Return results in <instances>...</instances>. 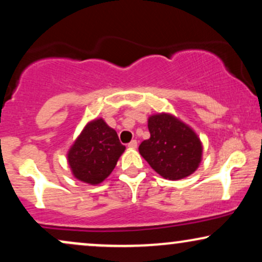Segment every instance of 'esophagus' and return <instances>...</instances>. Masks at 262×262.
Listing matches in <instances>:
<instances>
[{
	"instance_id": "obj_1",
	"label": "esophagus",
	"mask_w": 262,
	"mask_h": 262,
	"mask_svg": "<svg viewBox=\"0 0 262 262\" xmlns=\"http://www.w3.org/2000/svg\"><path fill=\"white\" fill-rule=\"evenodd\" d=\"M137 146H138V141L137 140H132L130 143L128 144L129 149H137Z\"/></svg>"
}]
</instances>
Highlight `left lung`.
<instances>
[{
	"label": "left lung",
	"instance_id": "8db88e82",
	"mask_svg": "<svg viewBox=\"0 0 262 262\" xmlns=\"http://www.w3.org/2000/svg\"><path fill=\"white\" fill-rule=\"evenodd\" d=\"M149 139L139 145V154L159 175L181 180L194 172L202 161L203 145L196 132L171 113L148 118Z\"/></svg>",
	"mask_w": 262,
	"mask_h": 262
}]
</instances>
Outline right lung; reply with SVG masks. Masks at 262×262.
Wrapping results in <instances>:
<instances>
[{"mask_svg":"<svg viewBox=\"0 0 262 262\" xmlns=\"http://www.w3.org/2000/svg\"><path fill=\"white\" fill-rule=\"evenodd\" d=\"M125 146L103 118L90 121L69 149L71 173L81 182L96 186L111 175Z\"/></svg>","mask_w":262,"mask_h":262,"instance_id":"add662e5","label":"right lung"}]
</instances>
